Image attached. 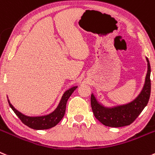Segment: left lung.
I'll return each mask as SVG.
<instances>
[{
  "label": "left lung",
  "instance_id": "left-lung-1",
  "mask_svg": "<svg viewBox=\"0 0 155 155\" xmlns=\"http://www.w3.org/2000/svg\"><path fill=\"white\" fill-rule=\"evenodd\" d=\"M146 60L147 71L144 86L134 100L124 105L107 107L99 102L93 93L91 95V106L94 115L104 125L114 128L129 125L145 108L151 95V66L147 57Z\"/></svg>",
  "mask_w": 155,
  "mask_h": 155
}]
</instances>
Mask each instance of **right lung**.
Segmentation results:
<instances>
[{"mask_svg":"<svg viewBox=\"0 0 155 155\" xmlns=\"http://www.w3.org/2000/svg\"><path fill=\"white\" fill-rule=\"evenodd\" d=\"M77 87L78 86H73V87L67 89L63 93V96L60 101V103L56 108V109L48 115H41V116H27V115H24V114L19 112L18 110H17L13 106L12 104L10 102L9 99H8V103H9L10 107L14 112V113L17 115V117L21 120V121L24 125L28 126L29 128L36 130L49 129V128L56 126L63 118L65 112H66L67 100Z\"/></svg>","mask_w":155,"mask_h":155,"instance_id":"obj_1","label":"right lung"}]
</instances>
